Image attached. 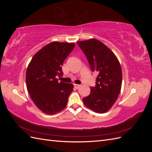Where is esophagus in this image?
<instances>
[{
	"label": "esophagus",
	"mask_w": 152,
	"mask_h": 152,
	"mask_svg": "<svg viewBox=\"0 0 152 152\" xmlns=\"http://www.w3.org/2000/svg\"><path fill=\"white\" fill-rule=\"evenodd\" d=\"M74 86H75V88H77V89H79V87L80 86V85H79V84H74Z\"/></svg>",
	"instance_id": "34e87169"
}]
</instances>
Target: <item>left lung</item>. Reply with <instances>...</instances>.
<instances>
[{
  "label": "left lung",
  "mask_w": 152,
  "mask_h": 152,
  "mask_svg": "<svg viewBox=\"0 0 152 152\" xmlns=\"http://www.w3.org/2000/svg\"><path fill=\"white\" fill-rule=\"evenodd\" d=\"M77 45L85 54L91 70L98 73L96 86L91 87L89 96L83 98L87 108L102 113L116 102L122 86L121 66L115 55L96 39L79 41Z\"/></svg>",
  "instance_id": "left-lung-1"
}]
</instances>
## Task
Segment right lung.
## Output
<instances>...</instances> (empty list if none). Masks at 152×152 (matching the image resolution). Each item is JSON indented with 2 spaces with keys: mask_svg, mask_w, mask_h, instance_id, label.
Masks as SVG:
<instances>
[{
  "mask_svg": "<svg viewBox=\"0 0 152 152\" xmlns=\"http://www.w3.org/2000/svg\"><path fill=\"white\" fill-rule=\"evenodd\" d=\"M74 43L54 42L37 53L27 68L26 87L31 100L44 113L53 115L66 106L73 85L58 81L65 59Z\"/></svg>",
  "mask_w": 152,
  "mask_h": 152,
  "instance_id": "right-lung-1",
  "label": "right lung"
}]
</instances>
